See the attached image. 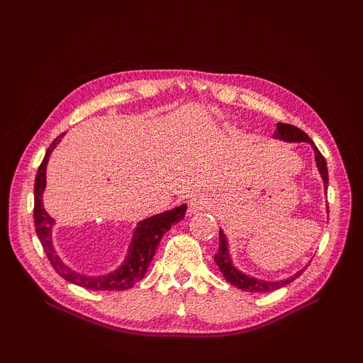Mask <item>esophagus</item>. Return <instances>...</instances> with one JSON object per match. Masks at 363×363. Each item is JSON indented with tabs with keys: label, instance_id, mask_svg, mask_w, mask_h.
<instances>
[{
	"label": "esophagus",
	"instance_id": "obj_1",
	"mask_svg": "<svg viewBox=\"0 0 363 363\" xmlns=\"http://www.w3.org/2000/svg\"><path fill=\"white\" fill-rule=\"evenodd\" d=\"M208 204H211V200H208L206 195H194L188 203V211L191 213H196L207 208Z\"/></svg>",
	"mask_w": 363,
	"mask_h": 363
}]
</instances>
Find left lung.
Wrapping results in <instances>:
<instances>
[{
  "mask_svg": "<svg viewBox=\"0 0 363 363\" xmlns=\"http://www.w3.org/2000/svg\"><path fill=\"white\" fill-rule=\"evenodd\" d=\"M274 139H280L284 142H307V144H311L313 151H315V162H316V167L318 171H320L323 182H324V189L327 191V186H328V171H327V163L324 156L320 152L313 144V140L307 136L303 130H300L298 127L291 125V124H283L279 123L277 124V130L274 131L272 135ZM327 213H328V207H327ZM215 262L219 268V271L223 272L224 279L232 283L233 286L247 291V292H252V294H262V292H271V291H276L280 289L283 286H286V284L292 283L295 279H298L304 269H300L298 272H295L294 276L288 277V279H283L279 281H268V280H260L256 277H251L244 274L242 271H239L235 265H233V260L230 257V252H228V245H227V238L224 235L223 230H219V248L218 252L215 255Z\"/></svg>",
  "mask_w": 363,
  "mask_h": 363,
  "instance_id": "1",
  "label": "left lung"
}]
</instances>
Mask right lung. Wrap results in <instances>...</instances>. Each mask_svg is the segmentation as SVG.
Instances as JSON below:
<instances>
[{
    "label": "right lung",
    "instance_id": "right-lung-1",
    "mask_svg": "<svg viewBox=\"0 0 363 363\" xmlns=\"http://www.w3.org/2000/svg\"><path fill=\"white\" fill-rule=\"evenodd\" d=\"M65 133H62L59 138L52 140V144L47 150V155L43 157L40 167L36 174L35 180V211H33V218H35V227L38 238L42 244L43 251L60 277H63L67 281L82 286L84 289L91 291H125L145 277L147 269L150 263L155 257L156 248L160 242L162 236L168 232V230L177 224L184 218L186 204H182L179 207L172 208V211H167L163 213L150 216L147 219H142L138 223V227L133 232V238L128 245L127 257L124 259V263L113 272H108L106 276H87V274L77 272L71 269L68 265H65V262L59 257L52 247V225L54 219L47 213L42 204V195L45 191L47 184V164L50 155L56 145L62 140Z\"/></svg>",
    "mask_w": 363,
    "mask_h": 363
}]
</instances>
